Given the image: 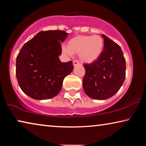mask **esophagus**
<instances>
[{
  "label": "esophagus",
  "mask_w": 146,
  "mask_h": 146,
  "mask_svg": "<svg viewBox=\"0 0 146 146\" xmlns=\"http://www.w3.org/2000/svg\"><path fill=\"white\" fill-rule=\"evenodd\" d=\"M79 64H80V63H79V62L78 61V60H74V61H73V65H74V66H76L79 65Z\"/></svg>",
  "instance_id": "34e87169"
}]
</instances>
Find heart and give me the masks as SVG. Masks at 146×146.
<instances>
[{
  "label": "heart",
  "instance_id": "obj_1",
  "mask_svg": "<svg viewBox=\"0 0 146 146\" xmlns=\"http://www.w3.org/2000/svg\"><path fill=\"white\" fill-rule=\"evenodd\" d=\"M104 41L101 36H76L68 42V46H63L62 51L67 56L78 54L81 61L92 63L98 59L102 53Z\"/></svg>",
  "mask_w": 146,
  "mask_h": 146
}]
</instances>
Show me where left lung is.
<instances>
[{
	"label": "left lung",
	"instance_id": "obj_1",
	"mask_svg": "<svg viewBox=\"0 0 146 146\" xmlns=\"http://www.w3.org/2000/svg\"><path fill=\"white\" fill-rule=\"evenodd\" d=\"M104 50L98 59L85 64L83 88L88 96L106 100L115 94L125 78V60L119 46L102 35Z\"/></svg>",
	"mask_w": 146,
	"mask_h": 146
}]
</instances>
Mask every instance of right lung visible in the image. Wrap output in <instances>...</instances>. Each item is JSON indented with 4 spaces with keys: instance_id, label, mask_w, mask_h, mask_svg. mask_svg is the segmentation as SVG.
I'll return each instance as SVG.
<instances>
[{
    "instance_id": "add662e5",
    "label": "right lung",
    "mask_w": 146,
    "mask_h": 146,
    "mask_svg": "<svg viewBox=\"0 0 146 146\" xmlns=\"http://www.w3.org/2000/svg\"><path fill=\"white\" fill-rule=\"evenodd\" d=\"M62 31H41L26 42L17 57L16 76L23 92L35 100L58 94L64 78L74 69L72 61L62 62L60 42L68 36Z\"/></svg>"
}]
</instances>
